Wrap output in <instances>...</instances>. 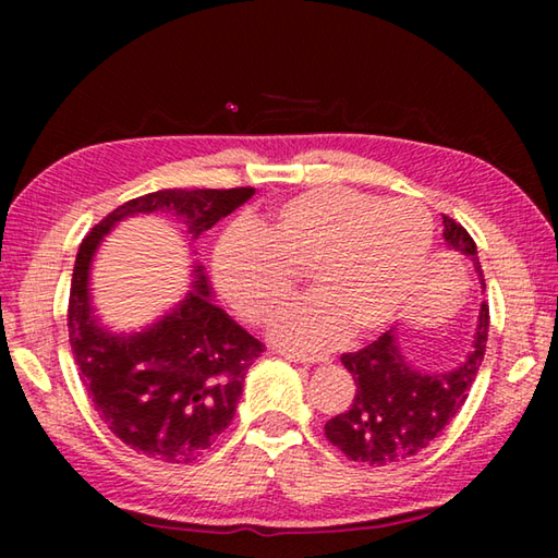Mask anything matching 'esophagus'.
<instances>
[{"label":"esophagus","instance_id":"obj_1","mask_svg":"<svg viewBox=\"0 0 558 558\" xmlns=\"http://www.w3.org/2000/svg\"><path fill=\"white\" fill-rule=\"evenodd\" d=\"M286 359L295 364H319V362H327L325 354H305V352H292V349H282L280 352Z\"/></svg>","mask_w":558,"mask_h":558}]
</instances>
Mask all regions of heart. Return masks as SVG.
Segmentation results:
<instances>
[{
	"mask_svg": "<svg viewBox=\"0 0 558 558\" xmlns=\"http://www.w3.org/2000/svg\"><path fill=\"white\" fill-rule=\"evenodd\" d=\"M430 239V214L418 202L325 186L229 226L211 251V276L235 315L260 325L295 288L298 268H307L317 290L282 307L270 335L286 347L327 349L349 327L372 332L389 323Z\"/></svg>",
	"mask_w": 558,
	"mask_h": 558,
	"instance_id": "obj_1",
	"label": "heart"
}]
</instances>
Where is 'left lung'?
Returning <instances> with one entry per match:
<instances>
[{
  "label": "left lung",
  "instance_id": "8db88e82",
  "mask_svg": "<svg viewBox=\"0 0 558 558\" xmlns=\"http://www.w3.org/2000/svg\"><path fill=\"white\" fill-rule=\"evenodd\" d=\"M442 239L475 266L485 288L477 245L462 226L442 214ZM489 332V307H480L475 344L458 369L426 374L405 362L396 329L366 344L359 352L342 354L344 369L354 376V401L344 413L325 423L327 440L349 460L366 465H389L418 456L456 418L480 372Z\"/></svg>",
  "mask_w": 558,
  "mask_h": 558
}]
</instances>
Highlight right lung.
Segmentation results:
<instances>
[{"label": "right lung", "mask_w": 558, "mask_h": 558, "mask_svg": "<svg viewBox=\"0 0 558 558\" xmlns=\"http://www.w3.org/2000/svg\"><path fill=\"white\" fill-rule=\"evenodd\" d=\"M256 194L235 189H159L112 209L83 239L69 298V339L81 381L106 426L140 456L192 462L231 426L248 366L263 344L216 307L204 268L194 290L145 332L110 335L93 317L88 272L112 226L135 214H167L199 239Z\"/></svg>", "instance_id": "add662e5"}]
</instances>
